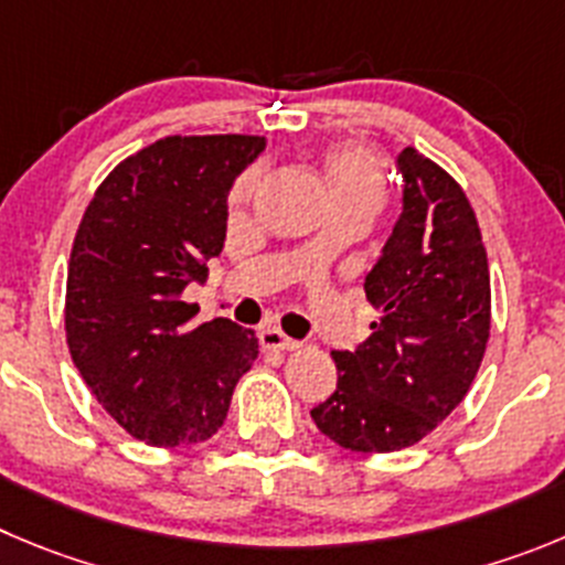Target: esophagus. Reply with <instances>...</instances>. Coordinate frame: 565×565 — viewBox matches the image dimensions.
I'll use <instances>...</instances> for the list:
<instances>
[{"mask_svg":"<svg viewBox=\"0 0 565 565\" xmlns=\"http://www.w3.org/2000/svg\"><path fill=\"white\" fill-rule=\"evenodd\" d=\"M258 342L265 348H278V351H295V348L300 345L298 340L287 337L281 329H276V326H262V329H258Z\"/></svg>","mask_w":565,"mask_h":565,"instance_id":"obj_1","label":"esophagus"}]
</instances>
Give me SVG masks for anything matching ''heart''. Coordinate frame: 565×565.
I'll use <instances>...</instances> for the list:
<instances>
[{"mask_svg":"<svg viewBox=\"0 0 565 565\" xmlns=\"http://www.w3.org/2000/svg\"><path fill=\"white\" fill-rule=\"evenodd\" d=\"M326 172H329L331 194H334L337 203L342 200H365V203L379 205L384 194V178L379 170L376 158L371 156L362 147H337L326 158ZM256 175H245L234 189V203L250 194Z\"/></svg>","mask_w":565,"mask_h":565,"instance_id":"heart-1","label":"heart"}]
</instances>
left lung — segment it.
Listing matches in <instances>:
<instances>
[{"label":"left lung","mask_w":565,"mask_h":565,"mask_svg":"<svg viewBox=\"0 0 565 565\" xmlns=\"http://www.w3.org/2000/svg\"><path fill=\"white\" fill-rule=\"evenodd\" d=\"M402 214L365 276L379 309L371 337L331 351L337 390L312 409L351 451H398L466 398L490 334V273L477 214L460 183L404 147Z\"/></svg>","instance_id":"1"}]
</instances>
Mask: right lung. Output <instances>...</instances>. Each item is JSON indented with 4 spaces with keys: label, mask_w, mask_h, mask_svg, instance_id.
<instances>
[{
    "label": "right lung",
    "mask_w": 565,
    "mask_h": 565,
    "mask_svg": "<svg viewBox=\"0 0 565 565\" xmlns=\"http://www.w3.org/2000/svg\"><path fill=\"white\" fill-rule=\"evenodd\" d=\"M265 136H167L94 192L66 278V342L105 413L150 446H192L223 426L258 356L250 329L192 323L183 289L223 253L228 192Z\"/></svg>",
    "instance_id": "right-lung-1"
}]
</instances>
